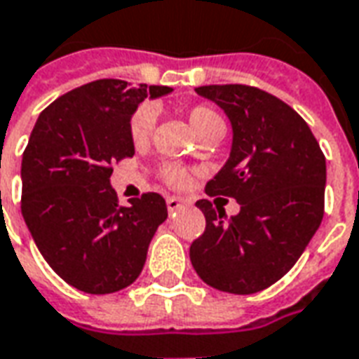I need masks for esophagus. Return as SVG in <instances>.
Instances as JSON below:
<instances>
[{
	"label": "esophagus",
	"instance_id": "1",
	"mask_svg": "<svg viewBox=\"0 0 359 359\" xmlns=\"http://www.w3.org/2000/svg\"><path fill=\"white\" fill-rule=\"evenodd\" d=\"M166 205H168V212H170V215H174V212H177L180 208L184 207L185 201L180 199V197H168Z\"/></svg>",
	"mask_w": 359,
	"mask_h": 359
}]
</instances>
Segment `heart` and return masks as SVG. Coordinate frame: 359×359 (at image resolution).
Wrapping results in <instances>:
<instances>
[{"mask_svg": "<svg viewBox=\"0 0 359 359\" xmlns=\"http://www.w3.org/2000/svg\"><path fill=\"white\" fill-rule=\"evenodd\" d=\"M187 119H189V126L193 127V131L199 135V139L203 135L212 133V131H224V121L220 118V114L212 110L210 106H195L191 110L187 111ZM156 121V110L151 104H143L139 110L135 111L133 118H131V126H129V133H131V141L135 144L144 143L151 135L152 127ZM164 177L172 185H182L187 180V174L180 168L170 166L164 172Z\"/></svg>", "mask_w": 359, "mask_h": 359, "instance_id": "heart-1", "label": "heart"}]
</instances>
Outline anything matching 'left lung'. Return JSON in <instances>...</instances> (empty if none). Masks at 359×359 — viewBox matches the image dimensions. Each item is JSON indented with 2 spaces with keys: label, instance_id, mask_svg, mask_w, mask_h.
Masks as SVG:
<instances>
[{
  "label": "left lung",
  "instance_id": "1",
  "mask_svg": "<svg viewBox=\"0 0 359 359\" xmlns=\"http://www.w3.org/2000/svg\"><path fill=\"white\" fill-rule=\"evenodd\" d=\"M195 93L224 110L232 126L230 156L205 191L233 197L240 212L226 218L210 201H197L207 228L189 248L191 265L220 292L255 294L296 265L321 224L325 156L302 116L273 94L245 85Z\"/></svg>",
  "mask_w": 359,
  "mask_h": 359
}]
</instances>
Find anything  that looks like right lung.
<instances>
[{"instance_id":"1","label":"right lung","mask_w":359,"mask_h":359,"mask_svg":"<svg viewBox=\"0 0 359 359\" xmlns=\"http://www.w3.org/2000/svg\"><path fill=\"white\" fill-rule=\"evenodd\" d=\"M170 93L100 79L38 116L22 154V218L46 263L73 288L111 294L143 271L166 201L144 193L118 207L110 164L135 154L129 126L139 104Z\"/></svg>"}]
</instances>
